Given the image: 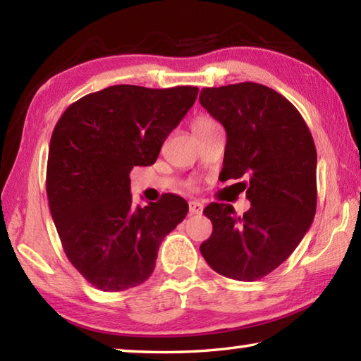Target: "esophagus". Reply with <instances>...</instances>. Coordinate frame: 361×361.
Listing matches in <instances>:
<instances>
[{
	"label": "esophagus",
	"mask_w": 361,
	"mask_h": 361,
	"mask_svg": "<svg viewBox=\"0 0 361 361\" xmlns=\"http://www.w3.org/2000/svg\"><path fill=\"white\" fill-rule=\"evenodd\" d=\"M202 210L204 204H200L199 200H191V202H189V213H191V215H200Z\"/></svg>",
	"instance_id": "1"
}]
</instances>
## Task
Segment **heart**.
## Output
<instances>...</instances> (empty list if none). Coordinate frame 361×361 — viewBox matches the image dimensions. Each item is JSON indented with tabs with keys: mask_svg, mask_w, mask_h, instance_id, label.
Listing matches in <instances>:
<instances>
[{
	"mask_svg": "<svg viewBox=\"0 0 361 361\" xmlns=\"http://www.w3.org/2000/svg\"><path fill=\"white\" fill-rule=\"evenodd\" d=\"M215 127H218V124L213 119H210L209 116H197L192 121V132L195 135H202V133L215 129Z\"/></svg>",
	"mask_w": 361,
	"mask_h": 361,
	"instance_id": "b5f03b06",
	"label": "heart"
}]
</instances>
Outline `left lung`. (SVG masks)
I'll use <instances>...</instances> for the list:
<instances>
[{"instance_id":"obj_1","label":"left lung","mask_w":361,"mask_h":361,"mask_svg":"<svg viewBox=\"0 0 361 361\" xmlns=\"http://www.w3.org/2000/svg\"><path fill=\"white\" fill-rule=\"evenodd\" d=\"M200 105L226 129L219 180H239L250 210L212 202L213 224L200 253L213 271L240 282L277 269L302 240L317 210V151L302 116L271 87L240 82L207 87Z\"/></svg>"}]
</instances>
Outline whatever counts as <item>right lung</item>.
<instances>
[{"label":"right lung","mask_w":361,"mask_h":361,"mask_svg":"<svg viewBox=\"0 0 361 361\" xmlns=\"http://www.w3.org/2000/svg\"><path fill=\"white\" fill-rule=\"evenodd\" d=\"M197 87L119 84L65 109L49 146L46 191L63 252L102 291L143 283L164 237L188 213L180 195L133 207L129 173L156 162L162 143L197 99Z\"/></svg>","instance_id":"obj_1"}]
</instances>
